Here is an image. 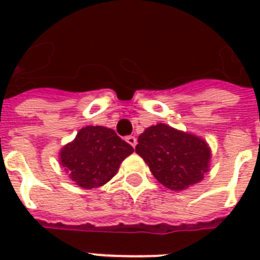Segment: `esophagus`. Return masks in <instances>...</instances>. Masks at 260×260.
I'll return each instance as SVG.
<instances>
[{"label":"esophagus","mask_w":260,"mask_h":260,"mask_svg":"<svg viewBox=\"0 0 260 260\" xmlns=\"http://www.w3.org/2000/svg\"><path fill=\"white\" fill-rule=\"evenodd\" d=\"M126 142L129 143L131 146L134 147H136V144H138V140H136V138H135V136H128V138H126Z\"/></svg>","instance_id":"34e87169"}]
</instances>
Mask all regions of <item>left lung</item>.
I'll return each mask as SVG.
<instances>
[{
	"label": "left lung",
	"mask_w": 260,
	"mask_h": 260,
	"mask_svg": "<svg viewBox=\"0 0 260 260\" xmlns=\"http://www.w3.org/2000/svg\"><path fill=\"white\" fill-rule=\"evenodd\" d=\"M136 154L163 186L183 190L204 179L209 171L210 148L204 139L166 124L147 128L138 139Z\"/></svg>",
	"instance_id": "left-lung-1"
}]
</instances>
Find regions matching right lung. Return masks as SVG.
<instances>
[{"label":"right lung","instance_id":"1","mask_svg":"<svg viewBox=\"0 0 260 260\" xmlns=\"http://www.w3.org/2000/svg\"><path fill=\"white\" fill-rule=\"evenodd\" d=\"M134 152L131 144L105 126H85L60 151V165L79 187L94 189L116 175L124 159Z\"/></svg>","mask_w":260,"mask_h":260}]
</instances>
